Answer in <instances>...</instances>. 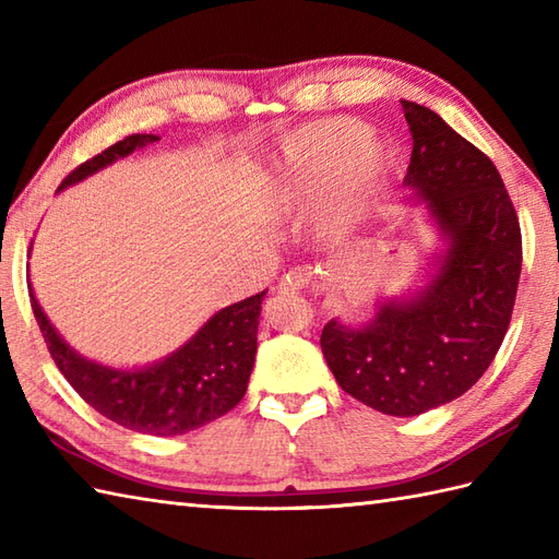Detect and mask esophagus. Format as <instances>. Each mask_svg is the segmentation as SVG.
Returning <instances> with one entry per match:
<instances>
[{"instance_id": "34e87169", "label": "esophagus", "mask_w": 559, "mask_h": 559, "mask_svg": "<svg viewBox=\"0 0 559 559\" xmlns=\"http://www.w3.org/2000/svg\"><path fill=\"white\" fill-rule=\"evenodd\" d=\"M307 286H310V273H307V269H295L281 278L278 293H300Z\"/></svg>"}]
</instances>
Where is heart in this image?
Here are the masks:
<instances>
[{"instance_id": "b5f03b06", "label": "heart", "mask_w": 559, "mask_h": 559, "mask_svg": "<svg viewBox=\"0 0 559 559\" xmlns=\"http://www.w3.org/2000/svg\"><path fill=\"white\" fill-rule=\"evenodd\" d=\"M370 127L350 117H334L305 127L290 151L264 173L269 204L278 213H302L322 195L319 233L343 240L358 223L367 194L384 180L394 151L367 136Z\"/></svg>"}]
</instances>
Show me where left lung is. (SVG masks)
<instances>
[{"label": "left lung", "instance_id": "8db88e82", "mask_svg": "<svg viewBox=\"0 0 559 559\" xmlns=\"http://www.w3.org/2000/svg\"><path fill=\"white\" fill-rule=\"evenodd\" d=\"M413 153L403 187L439 249L425 286L379 298L360 324L331 319L322 353L338 386L384 415L413 418L459 399L500 350L519 273V218L492 160L435 110L401 100Z\"/></svg>", "mask_w": 559, "mask_h": 559}]
</instances>
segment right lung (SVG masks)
<instances>
[{
	"instance_id": "obj_1",
	"label": "right lung",
	"mask_w": 559,
	"mask_h": 559,
	"mask_svg": "<svg viewBox=\"0 0 559 559\" xmlns=\"http://www.w3.org/2000/svg\"><path fill=\"white\" fill-rule=\"evenodd\" d=\"M158 141L160 136L156 134H132L117 141L96 158L79 165L57 192H64L67 187H74ZM28 290L33 314L59 372L88 406L127 430L156 437L185 435L221 418L242 401L254 367L261 302L266 290L213 312L180 348L136 367L105 365L71 348L47 319L31 283Z\"/></svg>"
}]
</instances>
